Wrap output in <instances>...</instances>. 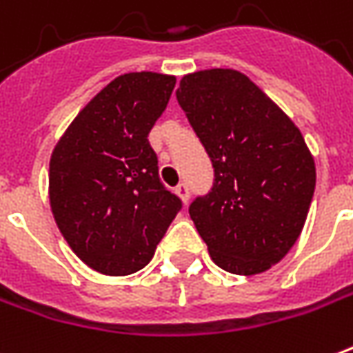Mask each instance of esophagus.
Returning a JSON list of instances; mask_svg holds the SVG:
<instances>
[{"label":"esophagus","instance_id":"obj_1","mask_svg":"<svg viewBox=\"0 0 353 353\" xmlns=\"http://www.w3.org/2000/svg\"><path fill=\"white\" fill-rule=\"evenodd\" d=\"M176 193L179 194V196H181V201L185 202V204H187V201H189V185L185 183H179L176 187Z\"/></svg>","mask_w":353,"mask_h":353}]
</instances>
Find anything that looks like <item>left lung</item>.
Instances as JSON below:
<instances>
[{"label":"left lung","mask_w":353,"mask_h":353,"mask_svg":"<svg viewBox=\"0 0 353 353\" xmlns=\"http://www.w3.org/2000/svg\"><path fill=\"white\" fill-rule=\"evenodd\" d=\"M177 103L208 152L210 191L189 214L212 260L236 275L270 270L294 246L315 191L300 130L245 74H187Z\"/></svg>","instance_id":"8db88e82"}]
</instances>
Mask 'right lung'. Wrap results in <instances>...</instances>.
<instances>
[{
	"label": "right lung",
	"mask_w": 353,
	"mask_h": 353,
	"mask_svg": "<svg viewBox=\"0 0 353 353\" xmlns=\"http://www.w3.org/2000/svg\"><path fill=\"white\" fill-rule=\"evenodd\" d=\"M174 85L166 74L118 76L74 118L51 154V210L91 270H143L183 206L160 181L159 157L147 139Z\"/></svg>",
	"instance_id": "1"
}]
</instances>
